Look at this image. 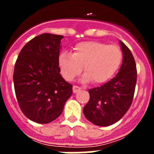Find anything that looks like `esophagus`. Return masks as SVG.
<instances>
[{
	"label": "esophagus",
	"instance_id": "1",
	"mask_svg": "<svg viewBox=\"0 0 154 154\" xmlns=\"http://www.w3.org/2000/svg\"><path fill=\"white\" fill-rule=\"evenodd\" d=\"M72 90H73V92H74V93H76V92H78L79 91L81 90V88L79 86H77V85H73Z\"/></svg>",
	"mask_w": 154,
	"mask_h": 154
}]
</instances>
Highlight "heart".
<instances>
[{
    "mask_svg": "<svg viewBox=\"0 0 154 154\" xmlns=\"http://www.w3.org/2000/svg\"><path fill=\"white\" fill-rule=\"evenodd\" d=\"M123 54L118 46L90 41L76 45L72 54L62 52L58 56L61 74L67 81H72L82 70V82L96 84L106 82L119 69Z\"/></svg>",
    "mask_w": 154,
    "mask_h": 154,
    "instance_id": "1",
    "label": "heart"
}]
</instances>
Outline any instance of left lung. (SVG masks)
Listing matches in <instances>:
<instances>
[{"label":"left lung","instance_id":"left-lung-1","mask_svg":"<svg viewBox=\"0 0 154 154\" xmlns=\"http://www.w3.org/2000/svg\"><path fill=\"white\" fill-rule=\"evenodd\" d=\"M123 64L116 75L100 87L89 90V100L83 109L85 118L96 126H108L126 114L133 102L137 84V68L133 54L119 41Z\"/></svg>","mask_w":154,"mask_h":154}]
</instances>
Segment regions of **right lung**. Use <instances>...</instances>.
Instances as JSON below:
<instances>
[{"mask_svg": "<svg viewBox=\"0 0 154 154\" xmlns=\"http://www.w3.org/2000/svg\"><path fill=\"white\" fill-rule=\"evenodd\" d=\"M62 35L42 34L19 53L13 80L17 103L27 118L48 123L62 114L72 85L60 74L58 56Z\"/></svg>", "mask_w": 154, "mask_h": 154, "instance_id": "obj_1", "label": "right lung"}]
</instances>
